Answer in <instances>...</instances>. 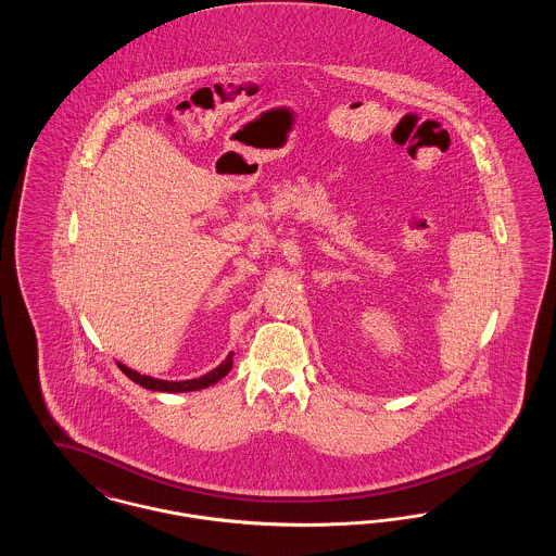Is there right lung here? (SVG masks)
I'll list each match as a JSON object with an SVG mask.
<instances>
[{"label":"right lung","mask_w":556,"mask_h":556,"mask_svg":"<svg viewBox=\"0 0 556 556\" xmlns=\"http://www.w3.org/2000/svg\"><path fill=\"white\" fill-rule=\"evenodd\" d=\"M231 367H233V354H229L223 365H218L216 369L198 377V379L162 381V379H154V377H148V375H139V372H135V370L118 363V369L123 370L131 381L139 383L146 390H152V392H193V390H202V388H208L212 383H216L218 379H223L231 370Z\"/></svg>","instance_id":"add662e5"}]
</instances>
